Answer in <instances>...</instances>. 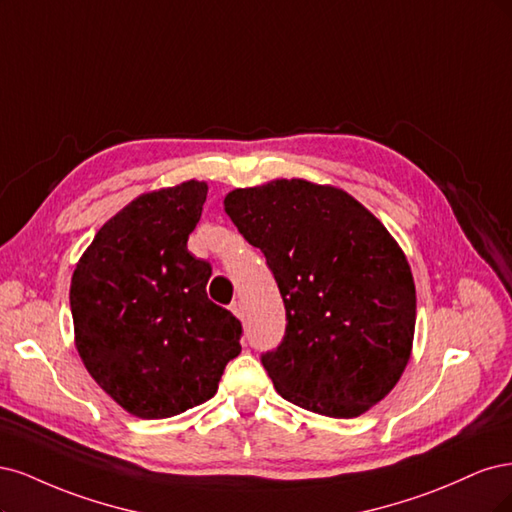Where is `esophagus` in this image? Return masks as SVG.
I'll list each match as a JSON object with an SVG mask.
<instances>
[{"label": "esophagus", "instance_id": "obj_1", "mask_svg": "<svg viewBox=\"0 0 512 512\" xmlns=\"http://www.w3.org/2000/svg\"><path fill=\"white\" fill-rule=\"evenodd\" d=\"M232 312H234V315H236L238 319L244 317V310H242V304H240V302H234V304H232Z\"/></svg>", "mask_w": 512, "mask_h": 512}]
</instances>
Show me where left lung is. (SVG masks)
Wrapping results in <instances>:
<instances>
[{"label":"left lung","mask_w":512,"mask_h":512,"mask_svg":"<svg viewBox=\"0 0 512 512\" xmlns=\"http://www.w3.org/2000/svg\"><path fill=\"white\" fill-rule=\"evenodd\" d=\"M223 204L285 304V338L261 355L276 391L325 417L364 415L400 381L415 336L398 242L355 197L302 178L234 189Z\"/></svg>","instance_id":"8db88e82"}]
</instances>
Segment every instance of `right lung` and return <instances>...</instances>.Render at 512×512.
<instances>
[{"label":"right lung","mask_w":512,"mask_h":512,"mask_svg":"<svg viewBox=\"0 0 512 512\" xmlns=\"http://www.w3.org/2000/svg\"><path fill=\"white\" fill-rule=\"evenodd\" d=\"M208 185L144 193L104 223L72 274L70 306L82 364L140 419L210 400L242 325L208 300L210 263L187 251Z\"/></svg>","instance_id":"obj_1"}]
</instances>
